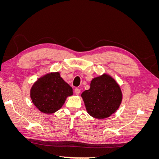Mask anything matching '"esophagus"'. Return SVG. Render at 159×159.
Listing matches in <instances>:
<instances>
[{
	"label": "esophagus",
	"instance_id": "1",
	"mask_svg": "<svg viewBox=\"0 0 159 159\" xmlns=\"http://www.w3.org/2000/svg\"><path fill=\"white\" fill-rule=\"evenodd\" d=\"M80 91H81V90L80 89H78V88H75L74 89V92H75V93L76 95H79L80 93Z\"/></svg>",
	"mask_w": 159,
	"mask_h": 159
}]
</instances>
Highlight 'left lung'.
<instances>
[{"mask_svg":"<svg viewBox=\"0 0 159 159\" xmlns=\"http://www.w3.org/2000/svg\"><path fill=\"white\" fill-rule=\"evenodd\" d=\"M88 113L94 118L105 119L119 108L122 93L111 77L104 74L91 81L90 89L81 94Z\"/></svg>","mask_w":159,"mask_h":159,"instance_id":"8db88e82","label":"left lung"}]
</instances>
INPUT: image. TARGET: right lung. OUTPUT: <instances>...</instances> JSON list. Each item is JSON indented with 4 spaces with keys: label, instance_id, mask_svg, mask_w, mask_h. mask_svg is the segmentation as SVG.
<instances>
[{
    "label": "right lung",
    "instance_id": "1",
    "mask_svg": "<svg viewBox=\"0 0 159 159\" xmlns=\"http://www.w3.org/2000/svg\"><path fill=\"white\" fill-rule=\"evenodd\" d=\"M72 94L73 89L58 72L48 74L38 80L30 91L33 103L40 111L47 114L60 109L66 98Z\"/></svg>",
    "mask_w": 159,
    "mask_h": 159
}]
</instances>
